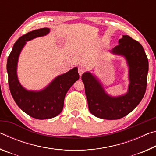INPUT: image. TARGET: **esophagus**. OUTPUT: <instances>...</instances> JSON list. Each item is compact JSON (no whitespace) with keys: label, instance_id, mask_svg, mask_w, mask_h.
I'll use <instances>...</instances> for the list:
<instances>
[{"label":"esophagus","instance_id":"obj_1","mask_svg":"<svg viewBox=\"0 0 156 156\" xmlns=\"http://www.w3.org/2000/svg\"><path fill=\"white\" fill-rule=\"evenodd\" d=\"M85 72V69H84V68H83V67H78V73H79V75H80V76L83 75V73Z\"/></svg>","mask_w":156,"mask_h":156}]
</instances>
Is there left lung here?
<instances>
[{
    "instance_id": "8db88e82",
    "label": "left lung",
    "mask_w": 156,
    "mask_h": 156,
    "mask_svg": "<svg viewBox=\"0 0 156 156\" xmlns=\"http://www.w3.org/2000/svg\"><path fill=\"white\" fill-rule=\"evenodd\" d=\"M112 52L124 56L127 60L130 80L127 94L117 98L109 96L89 72L83 74L82 80L89 112L102 119L118 120L131 112L143 98L147 89L149 62L141 44L127 35L120 39L119 44Z\"/></svg>"
}]
</instances>
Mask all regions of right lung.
<instances>
[{"label": "right lung", "instance_id": "1", "mask_svg": "<svg viewBox=\"0 0 156 156\" xmlns=\"http://www.w3.org/2000/svg\"><path fill=\"white\" fill-rule=\"evenodd\" d=\"M49 32V28H41L20 37L14 44L7 62L9 87L13 98L23 112L38 120L54 118L62 112L66 94L79 79L78 68L74 67L58 76L47 87L41 91H27L20 85L16 75V67L21 49L26 41L44 36Z\"/></svg>", "mask_w": 156, "mask_h": 156}]
</instances>
